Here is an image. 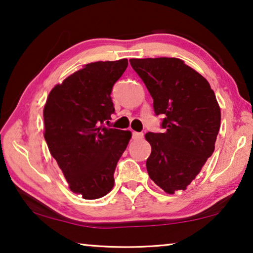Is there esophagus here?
Instances as JSON below:
<instances>
[{"instance_id": "34e87169", "label": "esophagus", "mask_w": 253, "mask_h": 253, "mask_svg": "<svg viewBox=\"0 0 253 253\" xmlns=\"http://www.w3.org/2000/svg\"><path fill=\"white\" fill-rule=\"evenodd\" d=\"M143 137H144L143 132H137V131L132 132V139L134 140H139V139H142Z\"/></svg>"}]
</instances>
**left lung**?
<instances>
[{"instance_id":"obj_1","label":"left lung","mask_w":253,"mask_h":253,"mask_svg":"<svg viewBox=\"0 0 253 253\" xmlns=\"http://www.w3.org/2000/svg\"><path fill=\"white\" fill-rule=\"evenodd\" d=\"M153 98L163 132H147L149 177L166 193L186 190L214 152L221 111L208 80L177 58L130 59Z\"/></svg>"}]
</instances>
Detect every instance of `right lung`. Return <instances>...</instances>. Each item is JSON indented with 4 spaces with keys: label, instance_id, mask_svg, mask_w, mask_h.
Segmentation results:
<instances>
[{
    "label": "right lung",
    "instance_id": "right-lung-1",
    "mask_svg": "<svg viewBox=\"0 0 253 253\" xmlns=\"http://www.w3.org/2000/svg\"><path fill=\"white\" fill-rule=\"evenodd\" d=\"M127 59L85 65L50 91L43 109L44 139L69 184L84 200L109 193L131 132L107 128L115 113L110 93Z\"/></svg>",
    "mask_w": 253,
    "mask_h": 253
}]
</instances>
